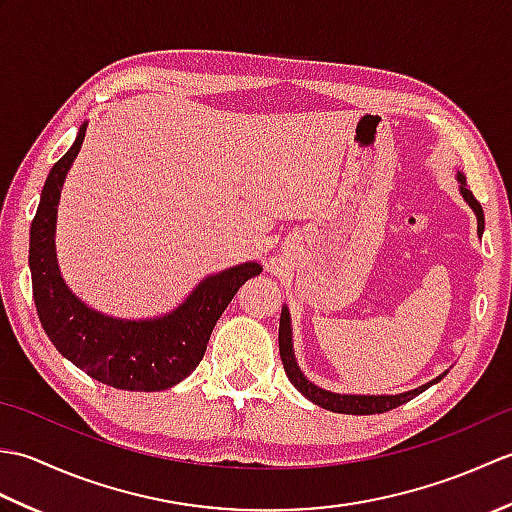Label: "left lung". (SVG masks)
Returning <instances> with one entry per match:
<instances>
[{"mask_svg":"<svg viewBox=\"0 0 512 512\" xmlns=\"http://www.w3.org/2000/svg\"><path fill=\"white\" fill-rule=\"evenodd\" d=\"M458 182H460V193L462 198L469 202L471 209L477 215V235L484 233V211L480 202L475 200V195L471 193V189L466 187V178L458 171ZM279 354H281V363H284L286 376L292 385H295L303 396L308 400H312L314 405H319L328 411L334 413H352V416H372V413H385L389 409H396L400 405H405L411 398H416L418 394H422L424 389H429L431 385H436L438 380L444 378L438 376L433 378L431 383L422 385L418 389L405 391V394H396V396H354V394H334V391L321 389L301 374V369L295 361V352H292V330H290V314L288 308L281 310V319H279Z\"/></svg>","mask_w":512,"mask_h":512,"instance_id":"left-lung-1","label":"left lung"}]
</instances>
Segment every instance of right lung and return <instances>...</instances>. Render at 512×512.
Here are the masks:
<instances>
[{"mask_svg":"<svg viewBox=\"0 0 512 512\" xmlns=\"http://www.w3.org/2000/svg\"><path fill=\"white\" fill-rule=\"evenodd\" d=\"M85 127L88 123L50 169L30 226L28 262L39 321L52 345L99 383L127 391L169 389L200 365L217 319L262 266L246 262L209 275L176 310L158 319H114L85 306L65 286L54 253L61 187L83 145Z\"/></svg>","mask_w":512,"mask_h":512,"instance_id":"add662e5","label":"right lung"}]
</instances>
